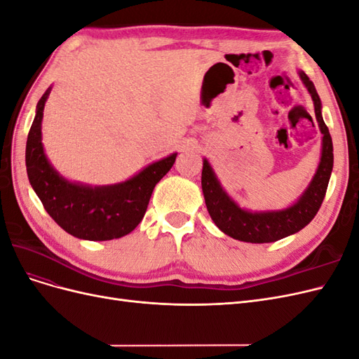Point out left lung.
Listing matches in <instances>:
<instances>
[{
    "mask_svg": "<svg viewBox=\"0 0 359 359\" xmlns=\"http://www.w3.org/2000/svg\"><path fill=\"white\" fill-rule=\"evenodd\" d=\"M299 78L311 95L314 114H316L320 133L323 136L322 156L316 173H314L306 191L301 194V198L295 203L278 211L252 212L244 210L223 190L208 160L203 158L202 191L206 210H208L217 227L226 235L232 236L233 240L255 244L278 241L281 238L297 233L302 227H306L318 214L323 202L334 165L332 139L322 118V103L316 88L304 72H299Z\"/></svg>",
    "mask_w": 359,
    "mask_h": 359,
    "instance_id": "8db88e82",
    "label": "left lung"
}]
</instances>
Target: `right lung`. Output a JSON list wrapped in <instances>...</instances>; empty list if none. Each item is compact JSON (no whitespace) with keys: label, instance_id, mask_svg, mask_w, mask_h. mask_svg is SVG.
Returning <instances> with one entry per match:
<instances>
[{"label":"right lung","instance_id":"add662e5","mask_svg":"<svg viewBox=\"0 0 359 359\" xmlns=\"http://www.w3.org/2000/svg\"><path fill=\"white\" fill-rule=\"evenodd\" d=\"M50 88L37 103L27 139L25 163L31 187L45 210L67 233L88 241H109L132 232L142 222L156 184L170 170L177 153L112 186L91 187L67 181L53 168L41 144L43 109Z\"/></svg>","mask_w":359,"mask_h":359}]
</instances>
